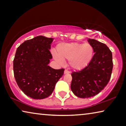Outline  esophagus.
<instances>
[{"instance_id": "34e87169", "label": "esophagus", "mask_w": 126, "mask_h": 126, "mask_svg": "<svg viewBox=\"0 0 126 126\" xmlns=\"http://www.w3.org/2000/svg\"><path fill=\"white\" fill-rule=\"evenodd\" d=\"M68 73H70V71H69L67 69H65L64 71V74H68Z\"/></svg>"}]
</instances>
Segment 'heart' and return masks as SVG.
<instances>
[{
	"instance_id": "obj_1",
	"label": "heart",
	"mask_w": 126,
	"mask_h": 126,
	"mask_svg": "<svg viewBox=\"0 0 126 126\" xmlns=\"http://www.w3.org/2000/svg\"><path fill=\"white\" fill-rule=\"evenodd\" d=\"M58 57L55 59L59 63L68 59L70 67L76 70L83 69L91 62L94 54V49L89 43L59 44L57 48Z\"/></svg>"
}]
</instances>
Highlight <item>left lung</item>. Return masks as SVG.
Returning a JSON list of instances; mask_svg holds the SVG:
<instances>
[{"label":"left lung","mask_w":126,"mask_h":126,"mask_svg":"<svg viewBox=\"0 0 126 126\" xmlns=\"http://www.w3.org/2000/svg\"><path fill=\"white\" fill-rule=\"evenodd\" d=\"M94 54L89 64L80 71L73 72L71 88L78 97L88 98L94 96L104 88L111 77L112 53L105 44L88 39Z\"/></svg>","instance_id":"1"}]
</instances>
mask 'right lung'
Instances as JSON below:
<instances>
[{"instance_id":"add662e5","label":"right lung","mask_w":126,"mask_h":126,"mask_svg":"<svg viewBox=\"0 0 126 126\" xmlns=\"http://www.w3.org/2000/svg\"><path fill=\"white\" fill-rule=\"evenodd\" d=\"M53 38L39 35L25 40L17 48L13 61L15 79L25 94L33 99L48 97L63 75L64 69H54L48 64Z\"/></svg>"}]
</instances>
